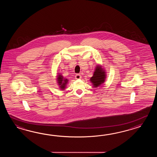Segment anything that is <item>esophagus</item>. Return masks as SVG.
I'll use <instances>...</instances> for the list:
<instances>
[{"label": "esophagus", "mask_w": 157, "mask_h": 157, "mask_svg": "<svg viewBox=\"0 0 157 157\" xmlns=\"http://www.w3.org/2000/svg\"><path fill=\"white\" fill-rule=\"evenodd\" d=\"M81 78V76L80 75V74H76L75 75V78L76 79H80Z\"/></svg>", "instance_id": "34e87169"}]
</instances>
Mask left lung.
Instances as JSON below:
<instances>
[{"mask_svg":"<svg viewBox=\"0 0 157 157\" xmlns=\"http://www.w3.org/2000/svg\"><path fill=\"white\" fill-rule=\"evenodd\" d=\"M105 72L104 71L101 66H97L94 71L93 76L91 77L90 81L93 84L94 87H97L103 83L105 78Z\"/></svg>","mask_w":157,"mask_h":157,"instance_id":"obj_1","label":"left lung"}]
</instances>
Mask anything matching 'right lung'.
Listing matches in <instances>:
<instances>
[{"label":"right lung","instance_id":"1","mask_svg":"<svg viewBox=\"0 0 157 157\" xmlns=\"http://www.w3.org/2000/svg\"><path fill=\"white\" fill-rule=\"evenodd\" d=\"M57 77V82L59 86V87L62 90H64L66 86L68 80L64 78L61 75H58Z\"/></svg>","mask_w":157,"mask_h":157}]
</instances>
